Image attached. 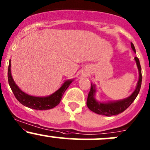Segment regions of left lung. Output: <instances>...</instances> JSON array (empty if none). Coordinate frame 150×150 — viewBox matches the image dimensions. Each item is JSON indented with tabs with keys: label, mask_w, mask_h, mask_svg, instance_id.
Here are the masks:
<instances>
[{
	"label": "left lung",
	"mask_w": 150,
	"mask_h": 150,
	"mask_svg": "<svg viewBox=\"0 0 150 150\" xmlns=\"http://www.w3.org/2000/svg\"><path fill=\"white\" fill-rule=\"evenodd\" d=\"M131 47H132L134 52H136L135 47L134 46L133 43H132V42H131ZM134 59L136 61L137 65L138 67L139 78V81L136 89L134 91L133 93L129 97L127 98L124 99V100H118V101L116 102H110V103H99L94 98V96H95L96 93L95 86H93L91 84V90H90V92L88 93L87 99V106L91 111H93V112L98 113V114L111 116L122 113L123 111H124L128 108L131 104L133 103L134 100H135V98L137 96L139 92L140 88H141L142 80V69L139 60V59L137 57H135Z\"/></svg>",
	"instance_id": "8db88e82"
}]
</instances>
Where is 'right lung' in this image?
<instances>
[{
    "mask_svg": "<svg viewBox=\"0 0 150 150\" xmlns=\"http://www.w3.org/2000/svg\"><path fill=\"white\" fill-rule=\"evenodd\" d=\"M8 80L9 86L11 91L13 93L16 98L21 104L30 108L36 110H48L54 108L55 106L60 103L64 91L69 87L72 80H67L64 84L61 86L59 90L47 97H35L25 93L14 83L11 73V59L9 61L8 68Z\"/></svg>",
    "mask_w": 150,
    "mask_h": 150,
    "instance_id": "obj_1",
    "label": "right lung"
}]
</instances>
